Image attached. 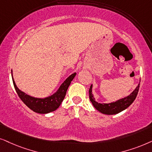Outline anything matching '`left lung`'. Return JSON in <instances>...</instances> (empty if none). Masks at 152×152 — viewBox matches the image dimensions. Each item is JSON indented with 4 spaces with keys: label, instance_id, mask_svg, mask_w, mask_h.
Returning <instances> with one entry per match:
<instances>
[{
    "label": "left lung",
    "instance_id": "obj_1",
    "mask_svg": "<svg viewBox=\"0 0 152 152\" xmlns=\"http://www.w3.org/2000/svg\"><path fill=\"white\" fill-rule=\"evenodd\" d=\"M140 88V83L135 88V90L131 93L128 96L124 97V98L120 99L113 102L108 104H101L96 102L94 95L92 94V84L91 85L90 90H89V94H90V99L92 104L97 110L100 113L105 115H115L117 113L122 112L126 109L136 98L137 92H138Z\"/></svg>",
    "mask_w": 152,
    "mask_h": 152
}]
</instances>
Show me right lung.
Returning a JSON list of instances; mask_svg holds the SVG:
<instances>
[{
  "instance_id": "obj_1",
  "label": "right lung",
  "mask_w": 152,
  "mask_h": 152,
  "mask_svg": "<svg viewBox=\"0 0 152 152\" xmlns=\"http://www.w3.org/2000/svg\"><path fill=\"white\" fill-rule=\"evenodd\" d=\"M76 74V73H73L72 74H71L62 83L58 90L52 95L45 97V98H37V97L30 96L18 88L14 80L12 70V78L13 84L18 96L28 108L34 112L39 113V114H47L53 111H55L59 108L65 96L66 90Z\"/></svg>"
}]
</instances>
